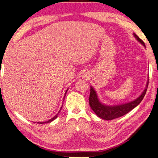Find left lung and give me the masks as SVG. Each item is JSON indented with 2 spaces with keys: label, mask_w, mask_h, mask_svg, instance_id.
<instances>
[{
  "label": "left lung",
  "mask_w": 158,
  "mask_h": 158,
  "mask_svg": "<svg viewBox=\"0 0 158 158\" xmlns=\"http://www.w3.org/2000/svg\"><path fill=\"white\" fill-rule=\"evenodd\" d=\"M133 35L135 37L138 41L143 44L145 48V44L144 42L135 33H133ZM148 85H149V80L147 82L146 87L144 89V91L142 92V94L139 96L138 98H135L134 101H131L130 102L125 103L118 104V105H106L104 104L101 102L99 98L98 97V95L97 92L94 89V88L90 86V94H89V103L90 106L93 112L97 114V115L99 117V118L109 120H112L114 118H119L120 116H124L125 114H127L130 112L134 108L138 106L140 102L143 101V98L144 97L145 94H146L147 89L148 88Z\"/></svg>",
  "instance_id": "left-lung-1"
}]
</instances>
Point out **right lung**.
<instances>
[{"label":"right lung","mask_w":158,"mask_h":158,"mask_svg":"<svg viewBox=\"0 0 158 158\" xmlns=\"http://www.w3.org/2000/svg\"><path fill=\"white\" fill-rule=\"evenodd\" d=\"M68 89H69V88H68L67 89H66V92H65V94H64V98H63V101H64V98H65V96H66V92H67V91H68ZM61 108H62V107H61V108H60V111H59V112L56 114V115H55L54 117H52V118H51V119H49L48 120H47V121H46V122H38L37 123H38V124H44V123H51V122H52V120H54L55 119H56L57 118V117L58 116V114H60V111H61Z\"/></svg>","instance_id":"1"}]
</instances>
